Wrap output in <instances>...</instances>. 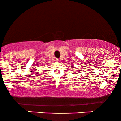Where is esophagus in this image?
<instances>
[{
    "instance_id": "34e87169",
    "label": "esophagus",
    "mask_w": 121,
    "mask_h": 121,
    "mask_svg": "<svg viewBox=\"0 0 121 121\" xmlns=\"http://www.w3.org/2000/svg\"><path fill=\"white\" fill-rule=\"evenodd\" d=\"M59 61H60V60H59V59H57V58H56L55 59V62H59Z\"/></svg>"
}]
</instances>
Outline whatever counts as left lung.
I'll return each mask as SVG.
<instances>
[{"mask_svg": "<svg viewBox=\"0 0 121 121\" xmlns=\"http://www.w3.org/2000/svg\"><path fill=\"white\" fill-rule=\"evenodd\" d=\"M73 68H74V67H73ZM78 71H79V70H78Z\"/></svg>", "mask_w": 121, "mask_h": 121, "instance_id": "1", "label": "left lung"}]
</instances>
